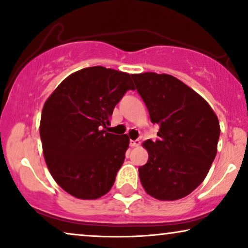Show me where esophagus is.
Segmentation results:
<instances>
[{
  "instance_id": "34e87169",
  "label": "esophagus",
  "mask_w": 248,
  "mask_h": 248,
  "mask_svg": "<svg viewBox=\"0 0 248 248\" xmlns=\"http://www.w3.org/2000/svg\"><path fill=\"white\" fill-rule=\"evenodd\" d=\"M130 146H131V147H138V146H140V140H131V141H130Z\"/></svg>"
}]
</instances>
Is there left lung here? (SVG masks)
<instances>
[{
  "instance_id": "1",
  "label": "left lung",
  "mask_w": 248,
  "mask_h": 248,
  "mask_svg": "<svg viewBox=\"0 0 248 248\" xmlns=\"http://www.w3.org/2000/svg\"><path fill=\"white\" fill-rule=\"evenodd\" d=\"M132 78L150 121L159 125V139L142 143L149 157L139 167L141 185L159 201L181 199L204 181L217 155V114L202 96L174 76L142 73Z\"/></svg>"
}]
</instances>
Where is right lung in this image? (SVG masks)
Listing matches in <instances>:
<instances>
[{"label":"right lung","instance_id":"1","mask_svg":"<svg viewBox=\"0 0 248 248\" xmlns=\"http://www.w3.org/2000/svg\"><path fill=\"white\" fill-rule=\"evenodd\" d=\"M130 74L88 67L70 74L43 106L40 136L46 166L58 185L78 199L107 194L124 163L130 139L105 128L127 90Z\"/></svg>","mask_w":248,"mask_h":248}]
</instances>
